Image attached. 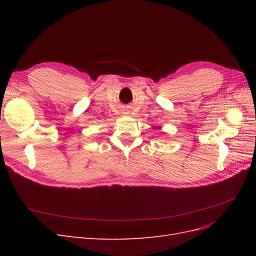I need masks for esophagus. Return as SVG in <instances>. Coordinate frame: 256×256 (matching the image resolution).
Here are the masks:
<instances>
[{
    "label": "esophagus",
    "mask_w": 256,
    "mask_h": 256,
    "mask_svg": "<svg viewBox=\"0 0 256 256\" xmlns=\"http://www.w3.org/2000/svg\"><path fill=\"white\" fill-rule=\"evenodd\" d=\"M124 114H127V113H124Z\"/></svg>",
    "instance_id": "esophagus-1"
}]
</instances>
